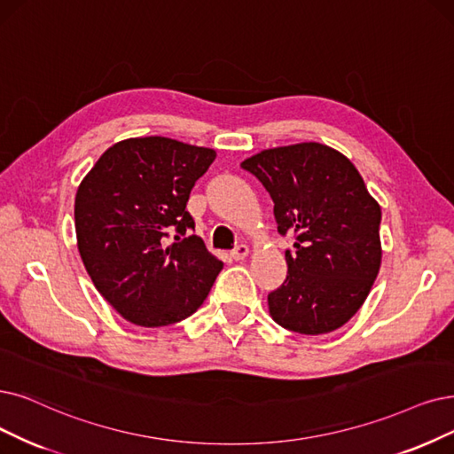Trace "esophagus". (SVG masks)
<instances>
[{
    "label": "esophagus",
    "instance_id": "1",
    "mask_svg": "<svg viewBox=\"0 0 454 454\" xmlns=\"http://www.w3.org/2000/svg\"><path fill=\"white\" fill-rule=\"evenodd\" d=\"M247 253H249V247L246 244H240V246H237V247L231 251V257L234 261H242V259L247 257Z\"/></svg>",
    "mask_w": 454,
    "mask_h": 454
}]
</instances>
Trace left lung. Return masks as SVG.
Segmentation results:
<instances>
[{"label": "left lung", "mask_w": 454, "mask_h": 454, "mask_svg": "<svg viewBox=\"0 0 454 454\" xmlns=\"http://www.w3.org/2000/svg\"><path fill=\"white\" fill-rule=\"evenodd\" d=\"M274 201L286 279L268 294V309L285 330L320 335L347 324L367 300L382 262V210L352 161L322 143L262 151L242 161Z\"/></svg>", "instance_id": "obj_1"}]
</instances>
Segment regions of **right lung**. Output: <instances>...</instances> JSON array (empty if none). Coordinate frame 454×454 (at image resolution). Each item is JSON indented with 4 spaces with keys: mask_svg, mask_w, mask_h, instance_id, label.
<instances>
[{
    "mask_svg": "<svg viewBox=\"0 0 454 454\" xmlns=\"http://www.w3.org/2000/svg\"><path fill=\"white\" fill-rule=\"evenodd\" d=\"M215 151L169 137L115 143L76 193V239L98 293L129 322L169 325L193 315L223 262L188 234L190 192ZM176 240L168 245V232Z\"/></svg>",
    "mask_w": 454,
    "mask_h": 454,
    "instance_id": "add662e5",
    "label": "right lung"
}]
</instances>
